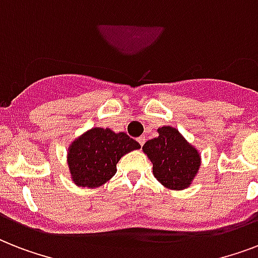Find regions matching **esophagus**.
Listing matches in <instances>:
<instances>
[{
	"instance_id": "34e87169",
	"label": "esophagus",
	"mask_w": 258,
	"mask_h": 258,
	"mask_svg": "<svg viewBox=\"0 0 258 258\" xmlns=\"http://www.w3.org/2000/svg\"><path fill=\"white\" fill-rule=\"evenodd\" d=\"M138 142H139V145L143 146V145H145V142H146V138L145 137H139V138H138Z\"/></svg>"
}]
</instances>
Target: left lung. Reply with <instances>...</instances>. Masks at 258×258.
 Wrapping results in <instances>:
<instances>
[{
	"mask_svg": "<svg viewBox=\"0 0 258 258\" xmlns=\"http://www.w3.org/2000/svg\"><path fill=\"white\" fill-rule=\"evenodd\" d=\"M158 134L143 146V153L153 163L154 176L171 190L188 187L200 170L198 150L174 127H161Z\"/></svg>",
	"mask_w": 258,
	"mask_h": 258,
	"instance_id": "8db88e82",
	"label": "left lung"
}]
</instances>
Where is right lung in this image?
<instances>
[{"label":"right lung","instance_id":"obj_1","mask_svg":"<svg viewBox=\"0 0 258 258\" xmlns=\"http://www.w3.org/2000/svg\"><path fill=\"white\" fill-rule=\"evenodd\" d=\"M141 145L124 133L95 127L76 138L68 147V167L75 184L95 188L108 182L116 172V163Z\"/></svg>","mask_w":258,"mask_h":258}]
</instances>
